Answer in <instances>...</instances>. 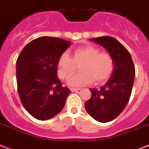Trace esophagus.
Returning a JSON list of instances; mask_svg holds the SVG:
<instances>
[{
    "label": "esophagus",
    "mask_w": 149,
    "mask_h": 149,
    "mask_svg": "<svg viewBox=\"0 0 149 149\" xmlns=\"http://www.w3.org/2000/svg\"><path fill=\"white\" fill-rule=\"evenodd\" d=\"M70 90H71V91L72 92H75V91H79V88H70Z\"/></svg>",
    "instance_id": "esophagus-1"
}]
</instances>
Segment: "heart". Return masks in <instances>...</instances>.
I'll list each match as a JSON object with an SVG mask.
<instances>
[{"instance_id":"obj_1","label":"heart","mask_w":149,"mask_h":149,"mask_svg":"<svg viewBox=\"0 0 149 149\" xmlns=\"http://www.w3.org/2000/svg\"><path fill=\"white\" fill-rule=\"evenodd\" d=\"M80 65L81 72L69 77L68 84L73 87H81L91 83L94 80L97 84L107 81L114 71L113 58L106 52H100L93 45H86L74 50L72 58L65 52L58 59V75L61 79H65Z\"/></svg>"}]
</instances>
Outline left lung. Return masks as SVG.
Here are the masks:
<instances>
[{
  "instance_id": "left-lung-1",
  "label": "left lung",
  "mask_w": 149,
  "mask_h": 149,
  "mask_svg": "<svg viewBox=\"0 0 149 149\" xmlns=\"http://www.w3.org/2000/svg\"><path fill=\"white\" fill-rule=\"evenodd\" d=\"M91 40L102 45L113 58L114 71L107 83L100 89H90L91 97L84 104L90 116L100 123L117 117L130 100L135 78V66L126 48L111 36H100Z\"/></svg>"
}]
</instances>
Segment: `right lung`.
<instances>
[{"label":"right lung","instance_id":"right-lung-1","mask_svg":"<svg viewBox=\"0 0 149 149\" xmlns=\"http://www.w3.org/2000/svg\"><path fill=\"white\" fill-rule=\"evenodd\" d=\"M71 42L42 36L23 48L17 60V91L31 116L47 120L63 109L71 91L57 77L58 59Z\"/></svg>","mask_w":149,"mask_h":149}]
</instances>
